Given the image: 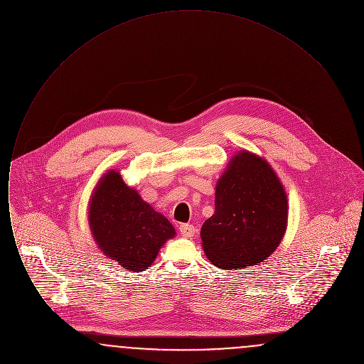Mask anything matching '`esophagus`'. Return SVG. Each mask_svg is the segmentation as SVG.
<instances>
[{
    "label": "esophagus",
    "mask_w": 364,
    "mask_h": 364,
    "mask_svg": "<svg viewBox=\"0 0 364 364\" xmlns=\"http://www.w3.org/2000/svg\"><path fill=\"white\" fill-rule=\"evenodd\" d=\"M178 230H180L181 236H184V237H192L195 235V228L191 224H181L178 226Z\"/></svg>",
    "instance_id": "esophagus-1"
}]
</instances>
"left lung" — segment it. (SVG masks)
I'll use <instances>...</instances> for the list:
<instances>
[{"instance_id":"left-lung-1","label":"left lung","mask_w":364,"mask_h":364,"mask_svg":"<svg viewBox=\"0 0 364 364\" xmlns=\"http://www.w3.org/2000/svg\"><path fill=\"white\" fill-rule=\"evenodd\" d=\"M288 224V200L266 159L240 151L215 186V211L200 229L208 260L225 270L270 257Z\"/></svg>"}]
</instances>
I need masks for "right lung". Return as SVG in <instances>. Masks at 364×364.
<instances>
[{
    "instance_id": "right-lung-1",
    "label": "right lung",
    "mask_w": 364,
    "mask_h": 364,
    "mask_svg": "<svg viewBox=\"0 0 364 364\" xmlns=\"http://www.w3.org/2000/svg\"><path fill=\"white\" fill-rule=\"evenodd\" d=\"M88 224L105 255L135 273L150 267L161 247L176 235L172 224L116 171L104 174L92 192Z\"/></svg>"
}]
</instances>
